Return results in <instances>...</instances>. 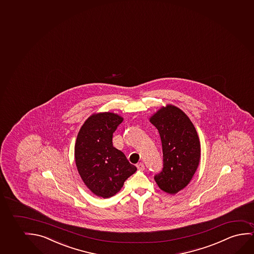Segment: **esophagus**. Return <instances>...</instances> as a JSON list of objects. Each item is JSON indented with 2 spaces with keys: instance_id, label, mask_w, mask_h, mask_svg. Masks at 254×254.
<instances>
[{
  "instance_id": "esophagus-1",
  "label": "esophagus",
  "mask_w": 254,
  "mask_h": 254,
  "mask_svg": "<svg viewBox=\"0 0 254 254\" xmlns=\"http://www.w3.org/2000/svg\"><path fill=\"white\" fill-rule=\"evenodd\" d=\"M136 167H137V169H138L139 171H143V170H144V165H143V163H138V164L136 165Z\"/></svg>"
}]
</instances>
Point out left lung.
I'll use <instances>...</instances> for the list:
<instances>
[{
  "instance_id": "1",
  "label": "left lung",
  "mask_w": 254,
  "mask_h": 254,
  "mask_svg": "<svg viewBox=\"0 0 254 254\" xmlns=\"http://www.w3.org/2000/svg\"><path fill=\"white\" fill-rule=\"evenodd\" d=\"M160 135L164 167L154 177L162 190L176 194L188 186L200 160V142L187 115L172 104L150 118Z\"/></svg>"
}]
</instances>
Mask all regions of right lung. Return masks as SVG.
<instances>
[{
	"label": "right lung",
	"mask_w": 254,
	"mask_h": 254,
	"mask_svg": "<svg viewBox=\"0 0 254 254\" xmlns=\"http://www.w3.org/2000/svg\"><path fill=\"white\" fill-rule=\"evenodd\" d=\"M123 120L112 112L91 115L75 141V165L81 179L91 192L104 198L117 194L136 171L112 143L113 133Z\"/></svg>",
	"instance_id": "1"
}]
</instances>
